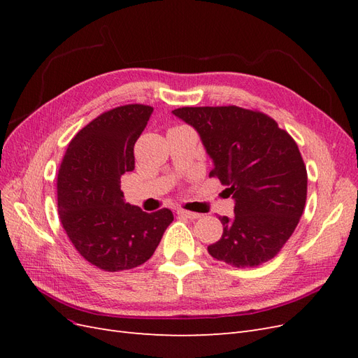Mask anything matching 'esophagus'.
Segmentation results:
<instances>
[{
  "label": "esophagus",
  "mask_w": 358,
  "mask_h": 358,
  "mask_svg": "<svg viewBox=\"0 0 358 358\" xmlns=\"http://www.w3.org/2000/svg\"><path fill=\"white\" fill-rule=\"evenodd\" d=\"M178 213H179L180 216H185V218H188V220H199V218H201L200 213L191 212V210H185V209H179Z\"/></svg>",
  "instance_id": "obj_1"
}]
</instances>
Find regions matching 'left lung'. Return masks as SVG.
Segmentation results:
<instances>
[{
  "instance_id": "1",
  "label": "left lung",
  "mask_w": 358,
  "mask_h": 358,
  "mask_svg": "<svg viewBox=\"0 0 358 358\" xmlns=\"http://www.w3.org/2000/svg\"><path fill=\"white\" fill-rule=\"evenodd\" d=\"M173 115L197 129L218 178L234 199L221 216V239L209 254L234 267H257L278 255L305 209L308 173L297 143L275 119L237 106L180 107Z\"/></svg>"
}]
</instances>
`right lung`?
<instances>
[{
  "instance_id": "add662e5",
  "label": "right lung",
  "mask_w": 358,
  "mask_h": 358,
  "mask_svg": "<svg viewBox=\"0 0 358 358\" xmlns=\"http://www.w3.org/2000/svg\"><path fill=\"white\" fill-rule=\"evenodd\" d=\"M154 109L127 104L104 112L73 137L58 170L61 224L78 252L104 272L134 268L152 257L173 221L125 203L121 176L134 170V145Z\"/></svg>"
}]
</instances>
